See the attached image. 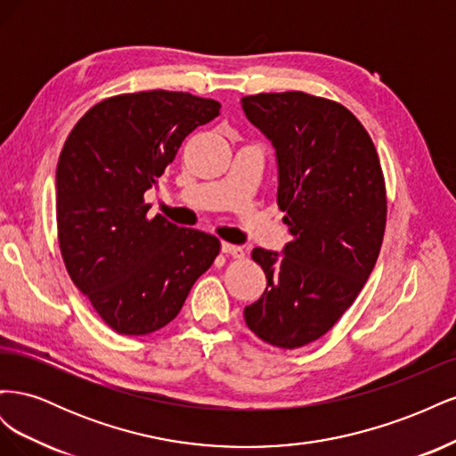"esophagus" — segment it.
Here are the masks:
<instances>
[{
	"label": "esophagus",
	"mask_w": 456,
	"mask_h": 456,
	"mask_svg": "<svg viewBox=\"0 0 456 456\" xmlns=\"http://www.w3.org/2000/svg\"><path fill=\"white\" fill-rule=\"evenodd\" d=\"M220 249H223V253L232 255V256H236V258H243V256H245L243 247H240V245H233V243H228V241H223V243H220Z\"/></svg>",
	"instance_id": "obj_1"
}]
</instances>
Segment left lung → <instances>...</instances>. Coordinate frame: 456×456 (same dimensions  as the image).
<instances>
[{
  "mask_svg": "<svg viewBox=\"0 0 456 456\" xmlns=\"http://www.w3.org/2000/svg\"><path fill=\"white\" fill-rule=\"evenodd\" d=\"M245 118L278 163V205L293 240L281 253L255 247L266 273L245 323L272 346L323 337L360 295L380 253L386 191L369 133L338 102L300 91L243 96Z\"/></svg>",
  "mask_w": 456,
  "mask_h": 456,
  "instance_id": "left-lung-1",
  "label": "left lung"
}]
</instances>
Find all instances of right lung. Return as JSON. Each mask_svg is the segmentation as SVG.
I'll return each instance as SVG.
<instances>
[{
  "mask_svg": "<svg viewBox=\"0 0 456 456\" xmlns=\"http://www.w3.org/2000/svg\"><path fill=\"white\" fill-rule=\"evenodd\" d=\"M220 104L190 93L144 91L93 106L57 165V228L68 273L106 325L127 337L173 322L220 241L156 215L144 191L186 136Z\"/></svg>",
  "mask_w": 456,
  "mask_h": 456,
  "instance_id": "add662e5",
  "label": "right lung"
}]
</instances>
